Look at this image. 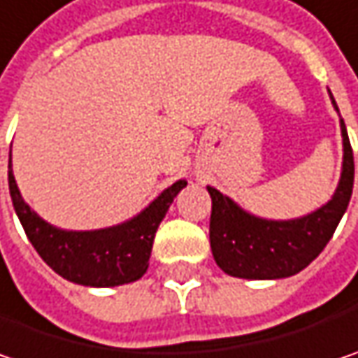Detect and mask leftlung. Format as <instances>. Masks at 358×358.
Returning a JSON list of instances; mask_svg holds the SVG:
<instances>
[{
    "instance_id": "obj_1",
    "label": "left lung",
    "mask_w": 358,
    "mask_h": 358,
    "mask_svg": "<svg viewBox=\"0 0 358 358\" xmlns=\"http://www.w3.org/2000/svg\"><path fill=\"white\" fill-rule=\"evenodd\" d=\"M330 101L338 113L336 101ZM341 115V113H338ZM343 170L332 199L300 219L273 221L255 217L221 190L206 186L213 199L210 249L224 273L243 280H282L300 273L332 239L352 194L355 159L347 125L341 119Z\"/></svg>"
}]
</instances>
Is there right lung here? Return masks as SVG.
<instances>
[{
  "mask_svg": "<svg viewBox=\"0 0 358 358\" xmlns=\"http://www.w3.org/2000/svg\"><path fill=\"white\" fill-rule=\"evenodd\" d=\"M8 182L15 215L38 255L64 280L89 287L131 284L148 271L159 222L186 186V180L174 182L139 215L121 224L95 231H64L38 217L22 199L11 170V154Z\"/></svg>",
  "mask_w": 358,
  "mask_h": 358,
  "instance_id": "1",
  "label": "right lung"
}]
</instances>
